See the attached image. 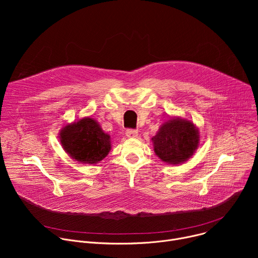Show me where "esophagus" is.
<instances>
[{
	"label": "esophagus",
	"instance_id": "1",
	"mask_svg": "<svg viewBox=\"0 0 258 258\" xmlns=\"http://www.w3.org/2000/svg\"><path fill=\"white\" fill-rule=\"evenodd\" d=\"M125 136H126L127 138H136V137H138V131L128 128V130L125 131Z\"/></svg>",
	"mask_w": 258,
	"mask_h": 258
}]
</instances>
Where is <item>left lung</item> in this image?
<instances>
[{"label": "left lung", "mask_w": 258, "mask_h": 258, "mask_svg": "<svg viewBox=\"0 0 258 258\" xmlns=\"http://www.w3.org/2000/svg\"><path fill=\"white\" fill-rule=\"evenodd\" d=\"M200 141L198 127L188 119L172 117L163 122L152 138L155 154L165 163L186 162L197 150Z\"/></svg>", "instance_id": "8db88e82"}]
</instances>
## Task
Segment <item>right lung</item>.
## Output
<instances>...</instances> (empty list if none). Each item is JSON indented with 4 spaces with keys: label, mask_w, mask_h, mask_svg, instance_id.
<instances>
[{
    "label": "right lung",
    "mask_w": 258,
    "mask_h": 258,
    "mask_svg": "<svg viewBox=\"0 0 258 258\" xmlns=\"http://www.w3.org/2000/svg\"><path fill=\"white\" fill-rule=\"evenodd\" d=\"M59 139L65 152L81 163L97 164L111 150V138L91 117L67 123L61 128Z\"/></svg>",
    "instance_id": "1"
}]
</instances>
